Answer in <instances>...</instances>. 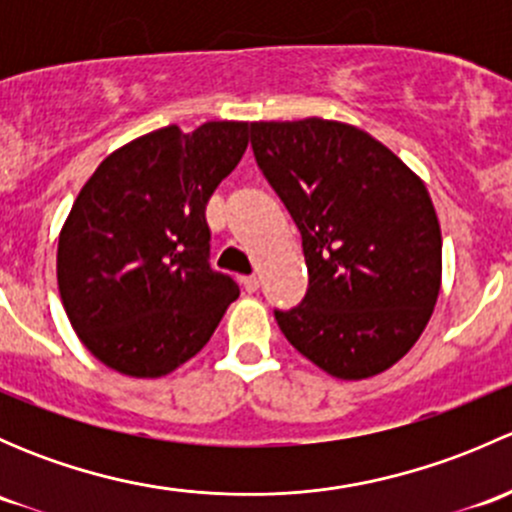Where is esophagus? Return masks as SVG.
<instances>
[{"mask_svg":"<svg viewBox=\"0 0 512 512\" xmlns=\"http://www.w3.org/2000/svg\"><path fill=\"white\" fill-rule=\"evenodd\" d=\"M242 287L247 289V292H257V289H260V280H257L255 275H250V277H242Z\"/></svg>","mask_w":512,"mask_h":512,"instance_id":"1","label":"esophagus"}]
</instances>
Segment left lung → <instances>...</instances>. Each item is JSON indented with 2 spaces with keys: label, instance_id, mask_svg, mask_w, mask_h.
<instances>
[{
  "label": "left lung",
  "instance_id": "obj_1",
  "mask_svg": "<svg viewBox=\"0 0 512 512\" xmlns=\"http://www.w3.org/2000/svg\"><path fill=\"white\" fill-rule=\"evenodd\" d=\"M250 133L309 270L302 304L275 312L282 334L337 379L391 369L418 342L441 292V225L426 185L349 123L255 121Z\"/></svg>",
  "mask_w": 512,
  "mask_h": 512
}]
</instances>
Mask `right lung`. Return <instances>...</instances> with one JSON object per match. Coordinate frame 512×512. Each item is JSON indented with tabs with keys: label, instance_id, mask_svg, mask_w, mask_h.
I'll return each instance as SVG.
<instances>
[{
	"label": "right lung",
	"instance_id": "add662e5",
	"mask_svg": "<svg viewBox=\"0 0 512 512\" xmlns=\"http://www.w3.org/2000/svg\"><path fill=\"white\" fill-rule=\"evenodd\" d=\"M245 121L165 126L101 160L59 232L56 282L108 369L160 379L193 359L240 289L208 265L205 205L247 148Z\"/></svg>",
	"mask_w": 512,
	"mask_h": 512
}]
</instances>
